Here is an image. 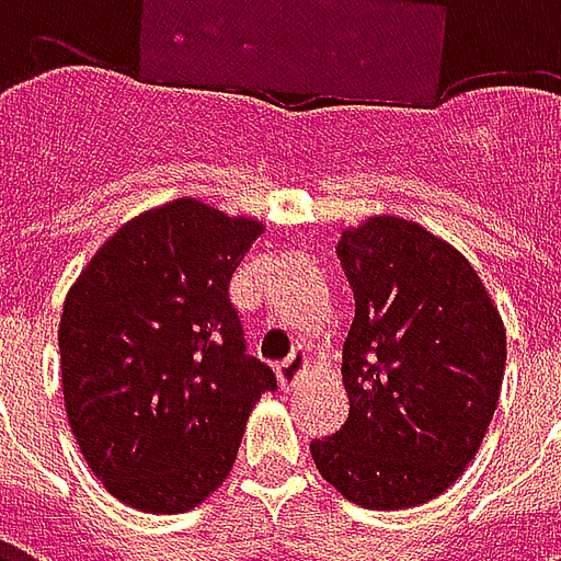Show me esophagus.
Returning <instances> with one entry per match:
<instances>
[{
	"instance_id": "1",
	"label": "esophagus",
	"mask_w": 561,
	"mask_h": 561,
	"mask_svg": "<svg viewBox=\"0 0 561 561\" xmlns=\"http://www.w3.org/2000/svg\"><path fill=\"white\" fill-rule=\"evenodd\" d=\"M306 369H309V357H306L304 352H294L288 360H282L279 366H276V376H279V385L285 390L294 388L297 385V378L304 376Z\"/></svg>"
}]
</instances>
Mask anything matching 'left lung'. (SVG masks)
I'll list each match as a JSON object with an SVG mask.
<instances>
[{"instance_id":"obj_1","label":"left lung","mask_w":561,"mask_h":561,"mask_svg":"<svg viewBox=\"0 0 561 561\" xmlns=\"http://www.w3.org/2000/svg\"><path fill=\"white\" fill-rule=\"evenodd\" d=\"M336 255L354 291L348 421L309 450L354 505H423L457 483L493 421L505 324L466 255L417 221L373 216L342 231Z\"/></svg>"}]
</instances>
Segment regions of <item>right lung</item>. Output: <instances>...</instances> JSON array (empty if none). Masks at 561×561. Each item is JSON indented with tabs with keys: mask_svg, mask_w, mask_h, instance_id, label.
<instances>
[{
	"mask_svg": "<svg viewBox=\"0 0 561 561\" xmlns=\"http://www.w3.org/2000/svg\"><path fill=\"white\" fill-rule=\"evenodd\" d=\"M264 225L176 197L126 221L62 306L71 433L92 474L147 514L192 511L219 486L267 364L245 354L231 276Z\"/></svg>",
	"mask_w": 561,
	"mask_h": 561,
	"instance_id": "1",
	"label": "right lung"
}]
</instances>
